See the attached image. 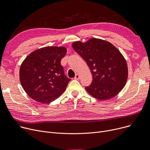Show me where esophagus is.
<instances>
[{"label": "esophagus", "mask_w": 150, "mask_h": 150, "mask_svg": "<svg viewBox=\"0 0 150 150\" xmlns=\"http://www.w3.org/2000/svg\"><path fill=\"white\" fill-rule=\"evenodd\" d=\"M74 78H75V80H79L80 78V76L79 75H78V74H76V75H75V76Z\"/></svg>", "instance_id": "1"}]
</instances>
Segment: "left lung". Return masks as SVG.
I'll return each mask as SVG.
<instances>
[{"instance_id": "obj_1", "label": "left lung", "mask_w": 150, "mask_h": 150, "mask_svg": "<svg viewBox=\"0 0 150 150\" xmlns=\"http://www.w3.org/2000/svg\"><path fill=\"white\" fill-rule=\"evenodd\" d=\"M74 50L87 63L92 74V82L85 89L100 100L115 97L128 80V69L123 54L111 42L91 38L85 42L72 43Z\"/></svg>"}]
</instances>
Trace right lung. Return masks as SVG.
Masks as SVG:
<instances>
[{"label":"right lung","mask_w":150,"mask_h":150,"mask_svg":"<svg viewBox=\"0 0 150 150\" xmlns=\"http://www.w3.org/2000/svg\"><path fill=\"white\" fill-rule=\"evenodd\" d=\"M66 53L65 47L48 46L32 52L23 60L20 81L31 98L49 103L66 91L70 79L64 75L61 60Z\"/></svg>","instance_id":"right-lung-1"}]
</instances>
